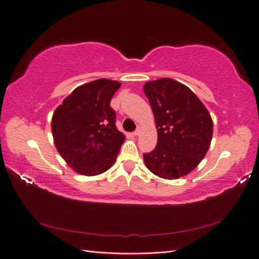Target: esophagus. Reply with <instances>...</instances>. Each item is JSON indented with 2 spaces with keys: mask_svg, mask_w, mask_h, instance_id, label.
I'll return each instance as SVG.
<instances>
[{
  "mask_svg": "<svg viewBox=\"0 0 259 259\" xmlns=\"http://www.w3.org/2000/svg\"><path fill=\"white\" fill-rule=\"evenodd\" d=\"M140 132H141L140 128H136V130L133 132V135H134V136H138V135L140 134Z\"/></svg>",
  "mask_w": 259,
  "mask_h": 259,
  "instance_id": "34e87169",
  "label": "esophagus"
}]
</instances>
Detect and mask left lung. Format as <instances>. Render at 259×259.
<instances>
[{"label": "left lung", "instance_id": "1", "mask_svg": "<svg viewBox=\"0 0 259 259\" xmlns=\"http://www.w3.org/2000/svg\"><path fill=\"white\" fill-rule=\"evenodd\" d=\"M144 94L153 110L158 142L144 153L151 172L177 179L196 168L205 157L213 134V121L196 95L168 77L146 82Z\"/></svg>", "mask_w": 259, "mask_h": 259}]
</instances>
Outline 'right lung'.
<instances>
[{"label": "right lung", "instance_id": "add662e5", "mask_svg": "<svg viewBox=\"0 0 259 259\" xmlns=\"http://www.w3.org/2000/svg\"><path fill=\"white\" fill-rule=\"evenodd\" d=\"M119 87V82L107 79L80 85L54 113V142L76 172L96 176L114 164L125 140L116 127V113L110 107Z\"/></svg>", "mask_w": 259, "mask_h": 259}]
</instances>
